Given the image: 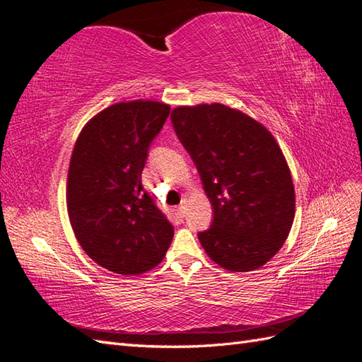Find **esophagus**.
Segmentation results:
<instances>
[{"mask_svg":"<svg viewBox=\"0 0 362 362\" xmlns=\"http://www.w3.org/2000/svg\"><path fill=\"white\" fill-rule=\"evenodd\" d=\"M176 212H178V216H180L181 218L186 217V212H187V204H186V202H182V203L178 206V209H176Z\"/></svg>","mask_w":362,"mask_h":362,"instance_id":"1","label":"esophagus"}]
</instances>
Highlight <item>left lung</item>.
<instances>
[{
	"instance_id": "8db88e82",
	"label": "left lung",
	"mask_w": 362,
	"mask_h": 362,
	"mask_svg": "<svg viewBox=\"0 0 362 362\" xmlns=\"http://www.w3.org/2000/svg\"><path fill=\"white\" fill-rule=\"evenodd\" d=\"M170 119L212 204V223L198 233L204 252L231 272L261 267L283 247L295 216L291 170L275 137L218 103L176 107Z\"/></svg>"
}]
</instances>
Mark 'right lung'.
Returning <instances> with one entry per match:
<instances>
[{"mask_svg": "<svg viewBox=\"0 0 362 362\" xmlns=\"http://www.w3.org/2000/svg\"><path fill=\"white\" fill-rule=\"evenodd\" d=\"M170 114L158 101L119 103L88 122L73 148L67 208L84 252L110 272L137 275L164 259L168 222L142 186L150 145Z\"/></svg>", "mask_w": 362, "mask_h": 362, "instance_id": "right-lung-1", "label": "right lung"}]
</instances>
